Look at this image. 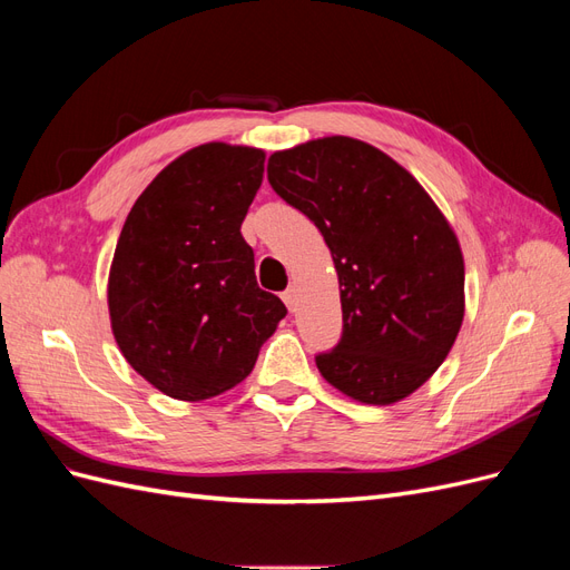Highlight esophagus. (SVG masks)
I'll list each match as a JSON object with an SVG mask.
<instances>
[{"mask_svg": "<svg viewBox=\"0 0 570 570\" xmlns=\"http://www.w3.org/2000/svg\"><path fill=\"white\" fill-rule=\"evenodd\" d=\"M281 297H283V302H285V306L289 308V312H295V306H297V292L289 287V289H285V292H283Z\"/></svg>", "mask_w": 570, "mask_h": 570, "instance_id": "obj_1", "label": "esophagus"}]
</instances>
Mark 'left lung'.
<instances>
[{
  "label": "left lung",
  "instance_id": "obj_1",
  "mask_svg": "<svg viewBox=\"0 0 570 570\" xmlns=\"http://www.w3.org/2000/svg\"><path fill=\"white\" fill-rule=\"evenodd\" d=\"M268 183L333 254L342 337L316 356L321 375L373 406L416 392L463 321V254L450 220L406 168L344 135L271 154Z\"/></svg>",
  "mask_w": 570,
  "mask_h": 570
}]
</instances>
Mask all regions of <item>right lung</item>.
Segmentation results:
<instances>
[{
  "label": "right lung",
  "instance_id": "right-lung-1",
  "mask_svg": "<svg viewBox=\"0 0 570 570\" xmlns=\"http://www.w3.org/2000/svg\"><path fill=\"white\" fill-rule=\"evenodd\" d=\"M266 154L206 142L170 161L137 197L109 271V316L128 364L180 402L243 383L285 304L256 285L239 226Z\"/></svg>",
  "mask_w": 570,
  "mask_h": 570
}]
</instances>
